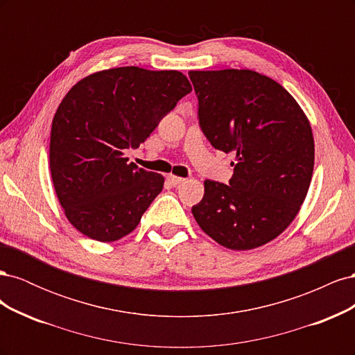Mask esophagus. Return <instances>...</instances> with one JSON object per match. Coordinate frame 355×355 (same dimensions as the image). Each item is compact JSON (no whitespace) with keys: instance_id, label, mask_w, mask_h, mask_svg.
Returning a JSON list of instances; mask_svg holds the SVG:
<instances>
[{"instance_id":"esophagus-1","label":"esophagus","mask_w":355,"mask_h":355,"mask_svg":"<svg viewBox=\"0 0 355 355\" xmlns=\"http://www.w3.org/2000/svg\"><path fill=\"white\" fill-rule=\"evenodd\" d=\"M185 179H182V178H178V176H175V175H168L167 176V182L170 185H173V187H178V185H180L182 182H184Z\"/></svg>"}]
</instances>
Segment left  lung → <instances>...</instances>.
I'll use <instances>...</instances> for the list:
<instances>
[{
    "instance_id": "8db88e82",
    "label": "left lung",
    "mask_w": 355,
    "mask_h": 355,
    "mask_svg": "<svg viewBox=\"0 0 355 355\" xmlns=\"http://www.w3.org/2000/svg\"><path fill=\"white\" fill-rule=\"evenodd\" d=\"M189 78L204 136L237 158L228 185L204 180V197L192 214L227 249L270 243L296 218L313 178L308 118L283 85L259 72L189 71Z\"/></svg>"
}]
</instances>
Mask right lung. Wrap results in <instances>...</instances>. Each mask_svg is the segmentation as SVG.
<instances>
[{
  "label": "right lung",
  "instance_id": "add662e5",
  "mask_svg": "<svg viewBox=\"0 0 355 355\" xmlns=\"http://www.w3.org/2000/svg\"><path fill=\"white\" fill-rule=\"evenodd\" d=\"M192 87L179 71L112 68L67 93L53 118L50 171L68 220L85 237L110 243L130 234L164 178L128 163Z\"/></svg>",
  "mask_w": 355,
  "mask_h": 355
}]
</instances>
